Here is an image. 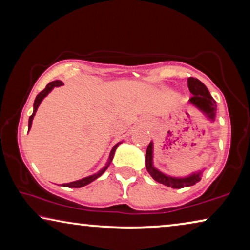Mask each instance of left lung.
<instances>
[{
    "label": "left lung",
    "instance_id": "1",
    "mask_svg": "<svg viewBox=\"0 0 250 250\" xmlns=\"http://www.w3.org/2000/svg\"><path fill=\"white\" fill-rule=\"evenodd\" d=\"M188 88L192 94L190 98V103L196 105L197 107L200 108L203 112L208 115L210 119H214L216 112V103L213 100V97L210 96L208 89L206 88V86L200 82V80L196 78H188ZM153 144L150 143L146 150V157H145V164L146 168L148 171V173L152 175L154 180H156L160 184H163L167 187L172 188H184L189 187V186L195 185L196 182L200 180V173H195L190 175L188 178L184 179H178V178H171L167 177L163 173H161L160 171H157L155 167H153Z\"/></svg>",
    "mask_w": 250,
    "mask_h": 250
}]
</instances>
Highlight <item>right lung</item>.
Segmentation results:
<instances>
[{"mask_svg": "<svg viewBox=\"0 0 250 250\" xmlns=\"http://www.w3.org/2000/svg\"><path fill=\"white\" fill-rule=\"evenodd\" d=\"M62 85H63L62 82H60V80H55V82H52V83H47V86L45 87V89L42 90L41 93L37 95L36 100H35V102H34V112H33V114H31L30 117H29V122H28V130H29V129L31 128V122H33V119H34V117H35V113H36L37 108H38V106H40L41 102L43 101V98H44L45 96H46V95H47L48 93H50V91H51L52 89H53L54 87H59V86H62ZM118 146H119V144H117V145H115V146L113 147V149L111 150L110 160H108L106 167H105L104 168H102V170H101L100 172H98V173L90 175V177L83 178V179H82V180H77V181L70 182V184H65L64 187H69V188H80V187H83V186L90 184L91 181H94L95 179H97L98 177H101V175L104 173L105 170H106V168L108 167V165H110V163L112 162V159H113V155H114V152H115V149H117Z\"/></svg>", "mask_w": 250, "mask_h": 250, "instance_id": "add662e5", "label": "right lung"}]
</instances>
